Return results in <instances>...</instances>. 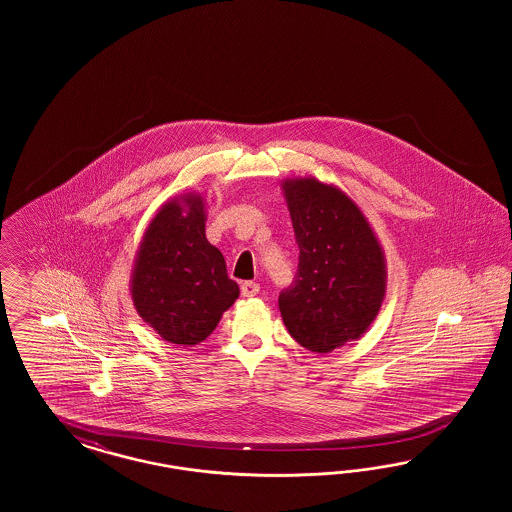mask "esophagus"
<instances>
[{
	"label": "esophagus",
	"mask_w": 512,
	"mask_h": 512,
	"mask_svg": "<svg viewBox=\"0 0 512 512\" xmlns=\"http://www.w3.org/2000/svg\"><path fill=\"white\" fill-rule=\"evenodd\" d=\"M240 289H242V296H246V298H251V296L259 295V283H255V281H244L242 285H240Z\"/></svg>",
	"instance_id": "34e87169"
}]
</instances>
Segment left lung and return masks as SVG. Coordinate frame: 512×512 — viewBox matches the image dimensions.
<instances>
[{
  "instance_id": "8db88e82",
  "label": "left lung",
  "mask_w": 512,
  "mask_h": 512,
  "mask_svg": "<svg viewBox=\"0 0 512 512\" xmlns=\"http://www.w3.org/2000/svg\"><path fill=\"white\" fill-rule=\"evenodd\" d=\"M298 272L279 295L289 334L311 353H330L370 328L387 295V259L368 217L334 184L313 176L281 182Z\"/></svg>"
}]
</instances>
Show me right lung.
<instances>
[{
	"instance_id": "right-lung-1",
	"label": "right lung",
	"mask_w": 512,
	"mask_h": 512,
	"mask_svg": "<svg viewBox=\"0 0 512 512\" xmlns=\"http://www.w3.org/2000/svg\"><path fill=\"white\" fill-rule=\"evenodd\" d=\"M129 291L142 321L169 343L191 347L214 332L240 289L206 238L201 193L178 195L155 212L135 255Z\"/></svg>"
}]
</instances>
